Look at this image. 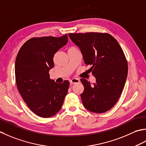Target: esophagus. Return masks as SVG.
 I'll return each mask as SVG.
<instances>
[{"mask_svg": "<svg viewBox=\"0 0 146 146\" xmlns=\"http://www.w3.org/2000/svg\"><path fill=\"white\" fill-rule=\"evenodd\" d=\"M80 82V80L78 79H72L70 81V84H76V83H79Z\"/></svg>", "mask_w": 146, "mask_h": 146, "instance_id": "34e87169", "label": "esophagus"}]
</instances>
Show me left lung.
<instances>
[{"instance_id": "8db88e82", "label": "left lung", "mask_w": 146, "mask_h": 146, "mask_svg": "<svg viewBox=\"0 0 146 146\" xmlns=\"http://www.w3.org/2000/svg\"><path fill=\"white\" fill-rule=\"evenodd\" d=\"M70 40L81 50L84 63L96 78L91 84L81 79L84 90L82 104L89 111L102 113L117 102L125 84L127 61L118 41L111 35L101 33H69Z\"/></svg>"}]
</instances>
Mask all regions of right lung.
I'll use <instances>...</instances> for the list:
<instances>
[{"label":"right lung","mask_w":146,"mask_h":146,"mask_svg":"<svg viewBox=\"0 0 146 146\" xmlns=\"http://www.w3.org/2000/svg\"><path fill=\"white\" fill-rule=\"evenodd\" d=\"M67 41V35L33 38L24 43L17 55V89L29 109L40 117H51L60 111L67 94L69 82L58 84L49 74L54 66L55 53Z\"/></svg>","instance_id":"right-lung-1"}]
</instances>
